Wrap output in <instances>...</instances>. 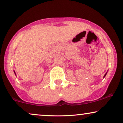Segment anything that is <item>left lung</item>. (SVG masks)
Returning a JSON list of instances; mask_svg holds the SVG:
<instances>
[{"mask_svg": "<svg viewBox=\"0 0 123 123\" xmlns=\"http://www.w3.org/2000/svg\"><path fill=\"white\" fill-rule=\"evenodd\" d=\"M106 74H105V75H104V77H105L106 76Z\"/></svg>", "mask_w": 123, "mask_h": 123, "instance_id": "8db88e82", "label": "left lung"}]
</instances>
